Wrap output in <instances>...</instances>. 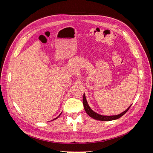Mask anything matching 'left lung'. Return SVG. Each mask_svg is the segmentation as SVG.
Wrapping results in <instances>:
<instances>
[{"label":"left lung","mask_w":153,"mask_h":153,"mask_svg":"<svg viewBox=\"0 0 153 153\" xmlns=\"http://www.w3.org/2000/svg\"><path fill=\"white\" fill-rule=\"evenodd\" d=\"M83 104H84V109L85 110L86 113L89 115L91 117H92V119H96V120H99V121H112V120L117 119L120 118L121 117H122L124 114H125L128 112V110H129V108H130V106H131V105H130L126 110L124 111L123 112H122L121 114H120L119 115L106 116V115H100L96 113L89 107V105H88V103L87 102L85 94H84V96H83Z\"/></svg>","instance_id":"left-lung-1"}]
</instances>
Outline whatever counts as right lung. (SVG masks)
<instances>
[{"label":"right lung","instance_id":"add662e5","mask_svg":"<svg viewBox=\"0 0 153 153\" xmlns=\"http://www.w3.org/2000/svg\"><path fill=\"white\" fill-rule=\"evenodd\" d=\"M60 115H61V114H60ZM60 115H59V116H58V117H56V118H55V119H57V118H58V117H59V116H60ZM54 119H53V120H54Z\"/></svg>","mask_w":153,"mask_h":153}]
</instances>
